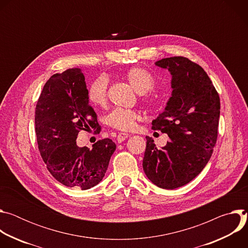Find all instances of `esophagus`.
I'll list each match as a JSON object with an SVG mask.
<instances>
[{"label":"esophagus","mask_w":248,"mask_h":248,"mask_svg":"<svg viewBox=\"0 0 248 248\" xmlns=\"http://www.w3.org/2000/svg\"><path fill=\"white\" fill-rule=\"evenodd\" d=\"M128 136H129V135H128L127 133H123V132L119 133V134H118V136H117L118 142H123V141H124V140H125Z\"/></svg>","instance_id":"1"}]
</instances>
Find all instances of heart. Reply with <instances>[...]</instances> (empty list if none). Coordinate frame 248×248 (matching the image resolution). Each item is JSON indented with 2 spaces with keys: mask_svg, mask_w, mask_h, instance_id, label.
I'll return each instance as SVG.
<instances>
[{
  "mask_svg": "<svg viewBox=\"0 0 248 248\" xmlns=\"http://www.w3.org/2000/svg\"><path fill=\"white\" fill-rule=\"evenodd\" d=\"M125 78L132 88L143 94L151 90L155 85V78L151 72L143 67H132L125 75ZM108 95V78L105 76H99L92 80L88 87L87 96L88 100L95 106L102 107L107 102ZM140 116L136 111L117 108L113 110L106 119L108 125L121 130L130 131L135 128Z\"/></svg>",
  "mask_w": 248,
  "mask_h": 248,
  "instance_id": "b5f03b06",
  "label": "heart"
}]
</instances>
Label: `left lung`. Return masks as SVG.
<instances>
[{
    "instance_id": "1",
    "label": "left lung",
    "mask_w": 248,
    "mask_h": 248,
    "mask_svg": "<svg viewBox=\"0 0 248 248\" xmlns=\"http://www.w3.org/2000/svg\"><path fill=\"white\" fill-rule=\"evenodd\" d=\"M171 75V97L152 129L170 140L158 149L146 136L143 170L147 178L165 189L181 187L197 176L210 160L218 137L220 97L205 70L185 57L155 62Z\"/></svg>"
}]
</instances>
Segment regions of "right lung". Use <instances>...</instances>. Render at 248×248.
Segmentation results:
<instances>
[{
	"label": "right lung",
	"mask_w": 248,
	"mask_h": 248,
	"mask_svg": "<svg viewBox=\"0 0 248 248\" xmlns=\"http://www.w3.org/2000/svg\"><path fill=\"white\" fill-rule=\"evenodd\" d=\"M87 91L81 70L68 68L49 78L35 109L38 149L48 170L63 186L82 190L103 180L116 150L110 138L98 140L92 149L77 145L80 130H101Z\"/></svg>",
	"instance_id": "add662e5"
}]
</instances>
